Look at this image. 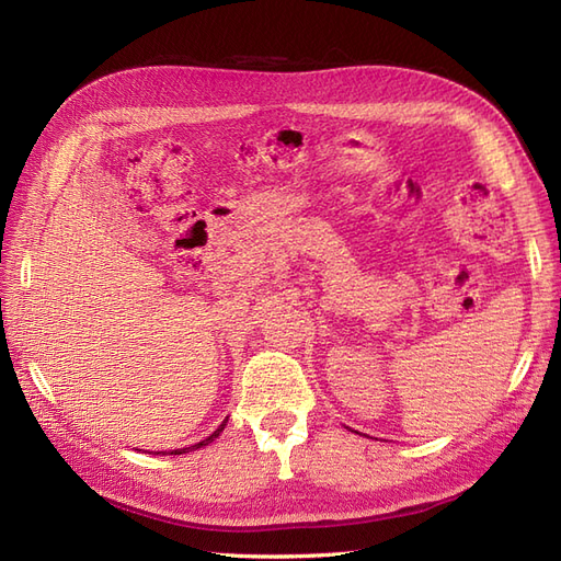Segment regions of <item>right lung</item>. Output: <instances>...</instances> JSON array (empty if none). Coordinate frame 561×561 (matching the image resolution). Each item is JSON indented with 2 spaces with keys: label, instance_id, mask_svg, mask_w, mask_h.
I'll list each match as a JSON object with an SVG mask.
<instances>
[{
  "label": "right lung",
  "instance_id": "1",
  "mask_svg": "<svg viewBox=\"0 0 561 561\" xmlns=\"http://www.w3.org/2000/svg\"><path fill=\"white\" fill-rule=\"evenodd\" d=\"M225 426H227V419L222 421V426H219L210 437H206V439H201V443H196V445H192V447H186V449H175V451H171V454H186V451H192V449H201V447H206V445H210L215 437H219V433L225 431Z\"/></svg>",
  "mask_w": 561,
  "mask_h": 561
}]
</instances>
